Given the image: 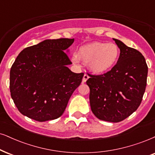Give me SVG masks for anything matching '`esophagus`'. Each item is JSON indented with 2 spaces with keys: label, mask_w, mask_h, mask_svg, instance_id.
Segmentation results:
<instances>
[{
  "label": "esophagus",
  "mask_w": 155,
  "mask_h": 155,
  "mask_svg": "<svg viewBox=\"0 0 155 155\" xmlns=\"http://www.w3.org/2000/svg\"><path fill=\"white\" fill-rule=\"evenodd\" d=\"M89 75H88L87 74H84V75L83 79H82V82H83V83H85V82L87 81V79H89Z\"/></svg>",
  "instance_id": "esophagus-1"
}]
</instances>
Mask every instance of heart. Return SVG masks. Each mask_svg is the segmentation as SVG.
Returning a JSON list of instances; mask_svg holds the SVG:
<instances>
[{"mask_svg":"<svg viewBox=\"0 0 155 155\" xmlns=\"http://www.w3.org/2000/svg\"><path fill=\"white\" fill-rule=\"evenodd\" d=\"M120 51L117 45L103 42H93L81 46L77 56L95 73H103L111 69L118 61Z\"/></svg>","mask_w":155,"mask_h":155,"instance_id":"obj_1","label":"heart"}]
</instances>
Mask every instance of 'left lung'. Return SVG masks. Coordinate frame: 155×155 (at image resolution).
<instances>
[{
  "instance_id": "8db88e82",
  "label": "left lung",
  "mask_w": 155,
  "mask_h": 155,
  "mask_svg": "<svg viewBox=\"0 0 155 155\" xmlns=\"http://www.w3.org/2000/svg\"><path fill=\"white\" fill-rule=\"evenodd\" d=\"M120 49L117 63L110 71L89 74L90 106L101 120L119 122L137 109L145 91L148 67L139 51L114 39Z\"/></svg>"
}]
</instances>
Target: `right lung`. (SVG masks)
Segmentation results:
<instances>
[{
    "label": "right lung",
    "mask_w": 155,
    "mask_h": 155,
    "mask_svg": "<svg viewBox=\"0 0 155 155\" xmlns=\"http://www.w3.org/2000/svg\"><path fill=\"white\" fill-rule=\"evenodd\" d=\"M74 39H48L23 49L11 66L10 91L18 111L45 121L63 114L84 73L67 67L72 64L64 51Z\"/></svg>",
    "instance_id": "add662e5"
}]
</instances>
